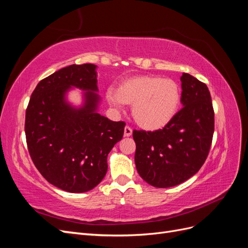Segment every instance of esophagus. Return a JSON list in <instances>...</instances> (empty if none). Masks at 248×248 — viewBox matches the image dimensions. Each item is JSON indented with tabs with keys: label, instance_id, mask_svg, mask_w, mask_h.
Listing matches in <instances>:
<instances>
[{
	"label": "esophagus",
	"instance_id": "34e87169",
	"mask_svg": "<svg viewBox=\"0 0 248 248\" xmlns=\"http://www.w3.org/2000/svg\"><path fill=\"white\" fill-rule=\"evenodd\" d=\"M132 134V129H131V127H129V126H126L125 128H124V136L125 137H130Z\"/></svg>",
	"mask_w": 248,
	"mask_h": 248
}]
</instances>
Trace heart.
Wrapping results in <instances>:
<instances>
[{"mask_svg": "<svg viewBox=\"0 0 248 248\" xmlns=\"http://www.w3.org/2000/svg\"><path fill=\"white\" fill-rule=\"evenodd\" d=\"M107 99L121 110L132 106V116L141 128L158 130L177 114L181 92L177 82L157 76H139L124 80L118 90L108 88Z\"/></svg>", "mask_w": 248, "mask_h": 248, "instance_id": "heart-1", "label": "heart"}]
</instances>
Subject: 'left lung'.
I'll use <instances>...</instances> for the list:
<instances>
[{
  "instance_id": "left-lung-1",
  "label": "left lung",
  "mask_w": 248,
  "mask_h": 248,
  "mask_svg": "<svg viewBox=\"0 0 248 248\" xmlns=\"http://www.w3.org/2000/svg\"><path fill=\"white\" fill-rule=\"evenodd\" d=\"M183 108L162 129L133 130L134 162L140 176L158 188L188 180L204 164L212 144L214 110L204 82L183 73Z\"/></svg>"
}]
</instances>
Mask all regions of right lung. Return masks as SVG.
Masks as SVG:
<instances>
[{
	"mask_svg": "<svg viewBox=\"0 0 248 248\" xmlns=\"http://www.w3.org/2000/svg\"><path fill=\"white\" fill-rule=\"evenodd\" d=\"M96 67L74 64L43 78L26 110L27 145L35 167L46 181L68 192H86L102 181L108 155L124 134L125 122L96 111ZM72 86L86 91L80 108L65 100Z\"/></svg>",
	"mask_w": 248,
	"mask_h": 248,
	"instance_id": "obj_1",
	"label": "right lung"
}]
</instances>
